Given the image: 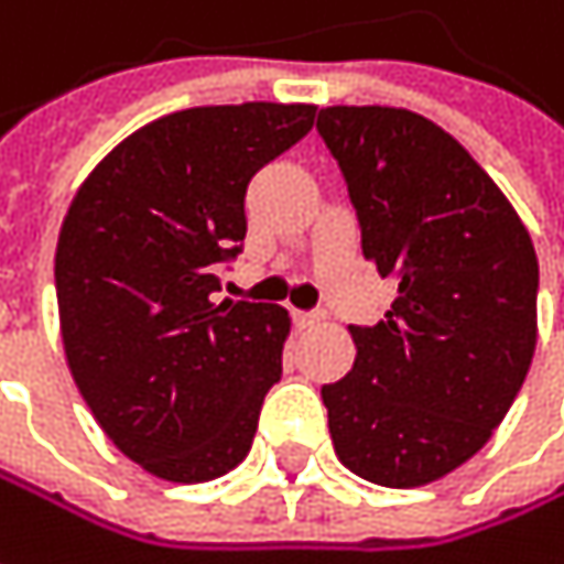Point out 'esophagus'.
I'll list each match as a JSON object with an SVG mask.
<instances>
[{"instance_id":"1","label":"esophagus","mask_w":564,"mask_h":564,"mask_svg":"<svg viewBox=\"0 0 564 564\" xmlns=\"http://www.w3.org/2000/svg\"><path fill=\"white\" fill-rule=\"evenodd\" d=\"M293 323H296L300 329H313V326L323 323V313H293Z\"/></svg>"}]
</instances>
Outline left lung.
<instances>
[{"instance_id":"obj_1","label":"left lung","mask_w":564,"mask_h":564,"mask_svg":"<svg viewBox=\"0 0 564 564\" xmlns=\"http://www.w3.org/2000/svg\"><path fill=\"white\" fill-rule=\"evenodd\" d=\"M316 129L365 258L397 283L378 326H351L355 368L323 387L335 455L375 485H433L485 445L527 381L536 248L485 167L430 119L329 106Z\"/></svg>"}]
</instances>
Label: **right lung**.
I'll return each mask as SVG.
<instances>
[{
  "mask_svg": "<svg viewBox=\"0 0 564 564\" xmlns=\"http://www.w3.org/2000/svg\"><path fill=\"white\" fill-rule=\"evenodd\" d=\"M313 116L306 102L171 112L116 144L64 216L54 283L70 375L102 433L154 478L229 475L281 381L286 310L213 293L245 241L248 183Z\"/></svg>",
  "mask_w": 564,
  "mask_h": 564,
  "instance_id": "add662e5",
  "label": "right lung"
}]
</instances>
